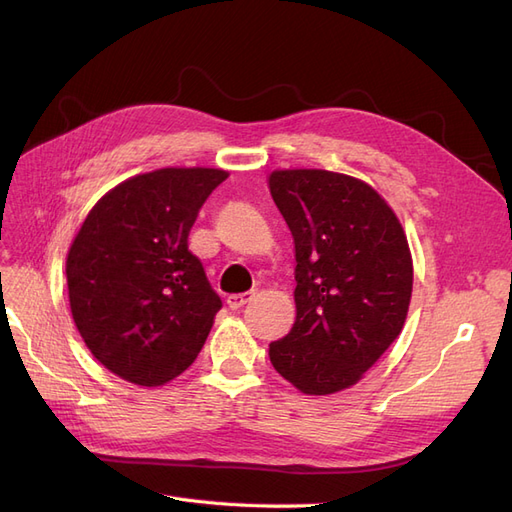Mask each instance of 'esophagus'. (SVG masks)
<instances>
[{"label":"esophagus","mask_w":512,"mask_h":512,"mask_svg":"<svg viewBox=\"0 0 512 512\" xmlns=\"http://www.w3.org/2000/svg\"><path fill=\"white\" fill-rule=\"evenodd\" d=\"M252 297H254V292L230 294V297L226 299V303H228V307H230V309H239V307H243L247 301H252Z\"/></svg>","instance_id":"obj_1"}]
</instances>
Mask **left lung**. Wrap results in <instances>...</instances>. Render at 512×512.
Masks as SVG:
<instances>
[{
    "instance_id": "1",
    "label": "left lung",
    "mask_w": 512,
    "mask_h": 512,
    "mask_svg": "<svg viewBox=\"0 0 512 512\" xmlns=\"http://www.w3.org/2000/svg\"><path fill=\"white\" fill-rule=\"evenodd\" d=\"M269 190L297 260V318L269 346L271 363L305 395L350 389L404 329L414 280L406 230L369 183L344 173L277 168Z\"/></svg>"
}]
</instances>
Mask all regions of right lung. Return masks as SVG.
Listing matches in <instances>:
<instances>
[{"instance_id": "1", "label": "right lung", "mask_w": 512, "mask_h": 512, "mask_svg": "<svg viewBox=\"0 0 512 512\" xmlns=\"http://www.w3.org/2000/svg\"><path fill=\"white\" fill-rule=\"evenodd\" d=\"M228 177L168 166L108 190L76 232L66 280L85 346L115 376L162 386L188 369L222 301L188 250L198 209Z\"/></svg>"}]
</instances>
